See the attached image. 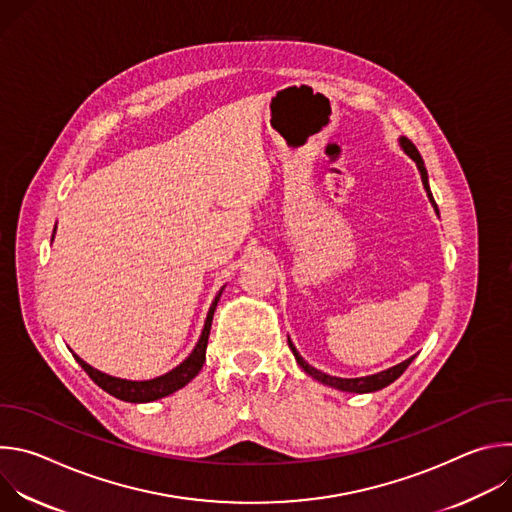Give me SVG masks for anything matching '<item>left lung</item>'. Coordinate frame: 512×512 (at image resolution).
Listing matches in <instances>:
<instances>
[{
  "label": "left lung",
  "mask_w": 512,
  "mask_h": 512,
  "mask_svg": "<svg viewBox=\"0 0 512 512\" xmlns=\"http://www.w3.org/2000/svg\"><path fill=\"white\" fill-rule=\"evenodd\" d=\"M399 145H401V150L415 162V166H417V170H419V174H421V182H423V188H425V192H427V198H429V202H431L435 214L440 216V210H437V204H435V200H433V196H431V190H429V178H427L425 164H423V160H421L417 148L411 143V139H407V137H403V135L399 137ZM287 344H289L291 352H294V356H296L300 367H302L312 379H316V381H320L322 385H328V387H332V389L346 391V393H373V391L385 389L387 385H391L393 381H397V379L405 373V369L409 367L411 360L415 358V356H409L407 360H403V362L395 364V367H391V369H387V371H381V373H377V375L356 377V379H342V377H332V375H326V373H322V371L310 367V364L302 358V354L296 350L294 342L289 340V336H287Z\"/></svg>",
  "instance_id": "obj_1"
}]
</instances>
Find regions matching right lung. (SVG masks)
Returning a JSON list of instances; mask_svg holds the SVG:
<instances>
[{"label": "right lung", "mask_w": 512, "mask_h": 512, "mask_svg": "<svg viewBox=\"0 0 512 512\" xmlns=\"http://www.w3.org/2000/svg\"><path fill=\"white\" fill-rule=\"evenodd\" d=\"M54 233H56V227H54ZM54 233H52V241H54ZM223 289H225V285L218 289V294L214 296V300H212V304L208 308V314H206L200 338H198L196 346L192 348V352L178 364V367H174L172 371H168V373H164L160 377H154V379H148V381H129V379L113 377V375H107V373H101V371L93 369L91 364L85 362L81 356H77L72 350L70 352H72V356L77 358V362L81 364V367L85 369V373L103 391H107L109 395H113V397H117L121 401H127V403H150V401H158L162 397H168V395L176 393L178 389L186 387L200 373L202 364L206 360V344H208V334H210V326H212V316H214L218 300H221V296H223Z\"/></svg>", "instance_id": "right-lung-1"}]
</instances>
